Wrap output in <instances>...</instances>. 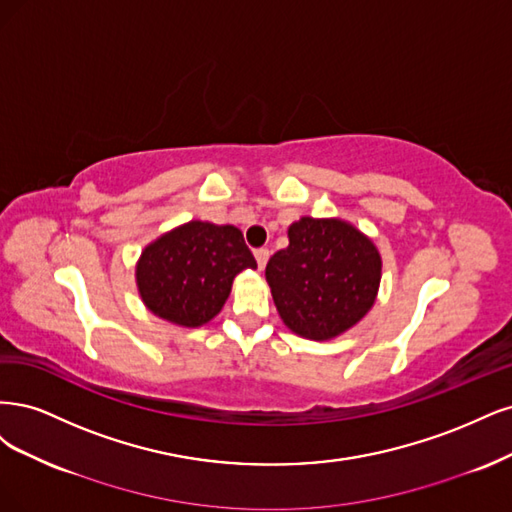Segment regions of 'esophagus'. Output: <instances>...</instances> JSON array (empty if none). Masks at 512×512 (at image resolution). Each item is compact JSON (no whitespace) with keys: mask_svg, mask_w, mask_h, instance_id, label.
Here are the masks:
<instances>
[{"mask_svg":"<svg viewBox=\"0 0 512 512\" xmlns=\"http://www.w3.org/2000/svg\"><path fill=\"white\" fill-rule=\"evenodd\" d=\"M255 259H257L259 270H263V268H266L268 259H270V251H268V249H257V251H255Z\"/></svg>","mask_w":512,"mask_h":512,"instance_id":"esophagus-1","label":"esophagus"}]
</instances>
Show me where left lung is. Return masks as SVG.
<instances>
[{"label":"left lung","mask_w":512,"mask_h":512,"mask_svg":"<svg viewBox=\"0 0 512 512\" xmlns=\"http://www.w3.org/2000/svg\"><path fill=\"white\" fill-rule=\"evenodd\" d=\"M289 246L270 257L266 280L283 323L308 340L349 332L376 302L383 259L372 238L344 219L302 217Z\"/></svg>","instance_id":"left-lung-1"}]
</instances>
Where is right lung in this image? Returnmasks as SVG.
<instances>
[{"instance_id":"1","label":"right lung","mask_w":512,"mask_h":512,"mask_svg":"<svg viewBox=\"0 0 512 512\" xmlns=\"http://www.w3.org/2000/svg\"><path fill=\"white\" fill-rule=\"evenodd\" d=\"M246 268L257 261L238 227L195 219L144 246L136 287L155 317L191 329L219 315Z\"/></svg>"}]
</instances>
